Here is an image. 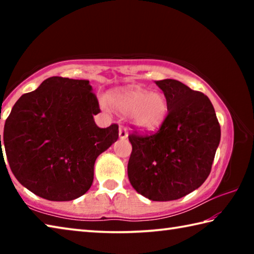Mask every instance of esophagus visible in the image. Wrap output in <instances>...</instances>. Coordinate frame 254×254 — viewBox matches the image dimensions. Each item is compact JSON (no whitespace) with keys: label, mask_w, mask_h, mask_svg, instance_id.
Returning <instances> with one entry per match:
<instances>
[{"label":"esophagus","mask_w":254,"mask_h":254,"mask_svg":"<svg viewBox=\"0 0 254 254\" xmlns=\"http://www.w3.org/2000/svg\"><path fill=\"white\" fill-rule=\"evenodd\" d=\"M119 137L121 140H126L127 137V131L124 127H119Z\"/></svg>","instance_id":"1"}]
</instances>
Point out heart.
I'll return each mask as SVG.
<instances>
[{"mask_svg":"<svg viewBox=\"0 0 254 254\" xmlns=\"http://www.w3.org/2000/svg\"><path fill=\"white\" fill-rule=\"evenodd\" d=\"M107 102L115 111L128 115L135 130L149 133L162 127L169 112V102L161 92L141 87H120L110 91Z\"/></svg>","mask_w":254,"mask_h":254,"instance_id":"1","label":"heart"}]
</instances>
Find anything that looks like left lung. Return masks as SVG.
Masks as SVG:
<instances>
[{
	"label": "left lung",
	"mask_w": 254,
	"mask_h": 254,
	"mask_svg": "<svg viewBox=\"0 0 254 254\" xmlns=\"http://www.w3.org/2000/svg\"><path fill=\"white\" fill-rule=\"evenodd\" d=\"M156 84L169 102L162 127L152 135H128L132 187L154 201L179 199L208 177L220 144L221 127L209 98L179 80Z\"/></svg>",
	"instance_id": "obj_1"
}]
</instances>
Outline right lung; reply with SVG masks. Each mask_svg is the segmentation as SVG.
I'll list each match as a JSON object with an SVG mask.
<instances>
[{
  "label": "right lung",
  "instance_id": "right-lung-1",
  "mask_svg": "<svg viewBox=\"0 0 254 254\" xmlns=\"http://www.w3.org/2000/svg\"><path fill=\"white\" fill-rule=\"evenodd\" d=\"M92 92L89 80L54 76L12 107L3 145L14 177L37 196L67 201L84 195L96 158L118 140L117 124L101 128L94 121L100 107Z\"/></svg>",
  "mask_w": 254,
  "mask_h": 254
}]
</instances>
